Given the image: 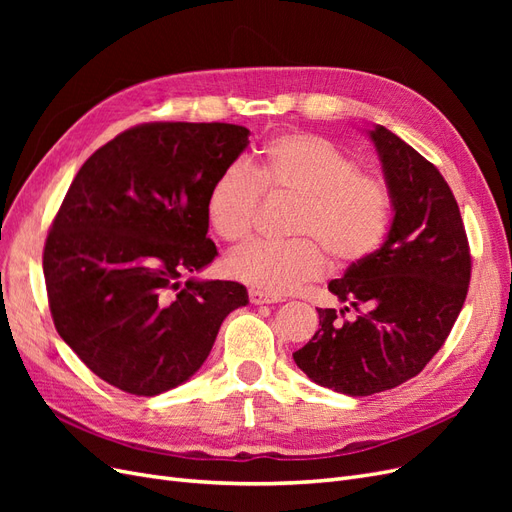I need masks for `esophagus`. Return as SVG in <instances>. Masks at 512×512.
Instances as JSON below:
<instances>
[{"mask_svg":"<svg viewBox=\"0 0 512 512\" xmlns=\"http://www.w3.org/2000/svg\"><path fill=\"white\" fill-rule=\"evenodd\" d=\"M250 303L252 305H265V303H280V301H284L282 297H277V294H267V292H262V290H256V288H250Z\"/></svg>","mask_w":512,"mask_h":512,"instance_id":"obj_1","label":"esophagus"}]
</instances>
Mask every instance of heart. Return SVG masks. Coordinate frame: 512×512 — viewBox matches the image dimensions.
<instances>
[{"instance_id":"heart-1","label":"heart","mask_w":512,"mask_h":512,"mask_svg":"<svg viewBox=\"0 0 512 512\" xmlns=\"http://www.w3.org/2000/svg\"><path fill=\"white\" fill-rule=\"evenodd\" d=\"M260 192L297 200L286 243L254 241L226 260L235 280L269 294H286L337 267L359 265L389 235L393 196L380 177L361 173L331 141L309 132L273 138L247 168L226 166L211 183L205 213L228 243L252 235Z\"/></svg>"}]
</instances>
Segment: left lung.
Masks as SVG:
<instances>
[{"label":"left lung","instance_id":"left-lung-1","mask_svg":"<svg viewBox=\"0 0 512 512\" xmlns=\"http://www.w3.org/2000/svg\"><path fill=\"white\" fill-rule=\"evenodd\" d=\"M393 196L389 235L329 290L354 320L318 309V331L292 354L303 374L331 391L367 397L421 374L451 333L470 284V247L457 200L421 153L397 134L367 132Z\"/></svg>","mask_w":512,"mask_h":512}]
</instances>
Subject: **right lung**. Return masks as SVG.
Masks as SVG:
<instances>
[{
  "instance_id": "right-lung-1",
  "label": "right lung",
  "mask_w": 512,
  "mask_h": 512,
  "mask_svg": "<svg viewBox=\"0 0 512 512\" xmlns=\"http://www.w3.org/2000/svg\"><path fill=\"white\" fill-rule=\"evenodd\" d=\"M232 123H145L100 147L61 203L44 245L55 329L104 382L153 397L203 367L237 282L198 280L211 183L250 145Z\"/></svg>"
}]
</instances>
